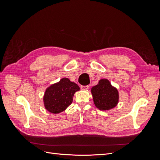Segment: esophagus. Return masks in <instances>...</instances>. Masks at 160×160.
<instances>
[{
  "mask_svg": "<svg viewBox=\"0 0 160 160\" xmlns=\"http://www.w3.org/2000/svg\"><path fill=\"white\" fill-rule=\"evenodd\" d=\"M81 89H83V90H87V89H89V86L88 85H81Z\"/></svg>",
  "mask_w": 160,
  "mask_h": 160,
  "instance_id": "34e87169",
  "label": "esophagus"
}]
</instances>
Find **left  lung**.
I'll use <instances>...</instances> for the list:
<instances>
[{"label": "left lung", "mask_w": 160, "mask_h": 160, "mask_svg": "<svg viewBox=\"0 0 160 160\" xmlns=\"http://www.w3.org/2000/svg\"><path fill=\"white\" fill-rule=\"evenodd\" d=\"M94 103L100 110H109L117 105L118 91L113 88L108 79H101L91 89Z\"/></svg>", "instance_id": "obj_1"}]
</instances>
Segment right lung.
Here are the masks:
<instances>
[{
  "label": "right lung",
  "mask_w": 160,
  "mask_h": 160,
  "mask_svg": "<svg viewBox=\"0 0 160 160\" xmlns=\"http://www.w3.org/2000/svg\"><path fill=\"white\" fill-rule=\"evenodd\" d=\"M79 87L67 78L48 88L43 98L45 108L52 113H59L72 103V98Z\"/></svg>",
  "instance_id": "obj_1"
}]
</instances>
